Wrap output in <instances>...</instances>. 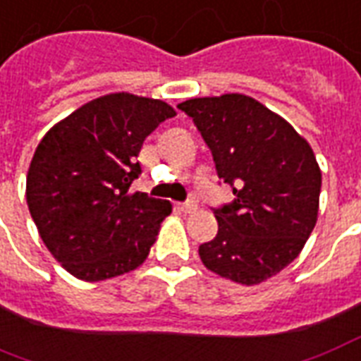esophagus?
<instances>
[{"label": "esophagus", "mask_w": 361, "mask_h": 361, "mask_svg": "<svg viewBox=\"0 0 361 361\" xmlns=\"http://www.w3.org/2000/svg\"><path fill=\"white\" fill-rule=\"evenodd\" d=\"M178 208H180V210L183 212V214H191V212L197 210V202H195V200H192V199H189V200H185V202H181V204H178Z\"/></svg>", "instance_id": "1"}]
</instances>
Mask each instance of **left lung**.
Masks as SVG:
<instances>
[{
    "mask_svg": "<svg viewBox=\"0 0 361 361\" xmlns=\"http://www.w3.org/2000/svg\"><path fill=\"white\" fill-rule=\"evenodd\" d=\"M204 137L233 202L212 208L214 240L199 246L206 269L254 286L295 259L318 217L322 172L309 142L244 94L178 104Z\"/></svg>",
    "mask_w": 361,
    "mask_h": 361,
    "instance_id": "left-lung-1",
    "label": "left lung"
}]
</instances>
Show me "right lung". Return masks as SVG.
<instances>
[{
    "instance_id": "add662e5",
    "label": "right lung",
    "mask_w": 361,
    "mask_h": 361,
    "mask_svg": "<svg viewBox=\"0 0 361 361\" xmlns=\"http://www.w3.org/2000/svg\"><path fill=\"white\" fill-rule=\"evenodd\" d=\"M176 111L166 102L107 94L47 132L34 153L26 200L41 238L66 271L98 282L145 261L169 200L132 192L144 140Z\"/></svg>"
}]
</instances>
